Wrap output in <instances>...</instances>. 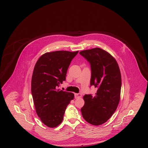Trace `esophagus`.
<instances>
[{
	"label": "esophagus",
	"mask_w": 148,
	"mask_h": 148,
	"mask_svg": "<svg viewBox=\"0 0 148 148\" xmlns=\"http://www.w3.org/2000/svg\"><path fill=\"white\" fill-rule=\"evenodd\" d=\"M75 98H79L82 97V94L80 93H75Z\"/></svg>",
	"instance_id": "1"
}]
</instances>
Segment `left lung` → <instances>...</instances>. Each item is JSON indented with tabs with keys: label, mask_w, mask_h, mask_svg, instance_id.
Segmentation results:
<instances>
[{
	"label": "left lung",
	"mask_w": 148,
	"mask_h": 148,
	"mask_svg": "<svg viewBox=\"0 0 148 148\" xmlns=\"http://www.w3.org/2000/svg\"><path fill=\"white\" fill-rule=\"evenodd\" d=\"M79 54L90 65V86L98 89L94 95L84 96V106L81 112L88 123L100 125L110 118L119 104L121 86L119 67L113 56L99 48Z\"/></svg>",
	"instance_id": "obj_1"
}]
</instances>
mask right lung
<instances>
[{
  "label": "right lung",
  "instance_id": "obj_1",
  "mask_svg": "<svg viewBox=\"0 0 148 148\" xmlns=\"http://www.w3.org/2000/svg\"><path fill=\"white\" fill-rule=\"evenodd\" d=\"M78 51L46 53L35 64L32 77L31 90L36 112L47 127H55L63 121L65 111L74 99L72 92L56 90L65 80L72 59Z\"/></svg>",
  "mask_w": 148,
  "mask_h": 148
}]
</instances>
